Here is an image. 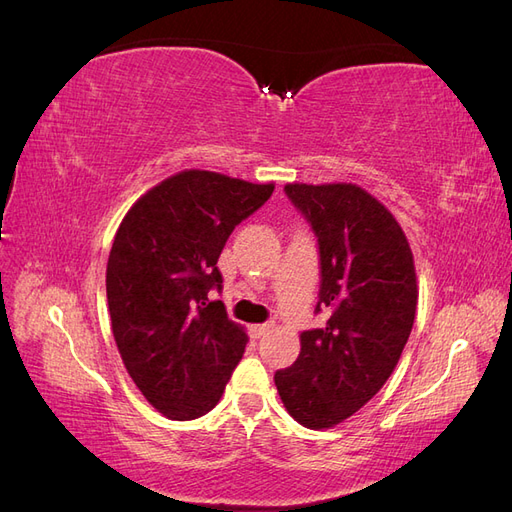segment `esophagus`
<instances>
[{"label": "esophagus", "mask_w": 512, "mask_h": 512, "mask_svg": "<svg viewBox=\"0 0 512 512\" xmlns=\"http://www.w3.org/2000/svg\"><path fill=\"white\" fill-rule=\"evenodd\" d=\"M269 329H271L269 322H265V324H254V327H252V335H254V337H262Z\"/></svg>", "instance_id": "1"}]
</instances>
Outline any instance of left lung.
Wrapping results in <instances>:
<instances>
[{"mask_svg":"<svg viewBox=\"0 0 512 512\" xmlns=\"http://www.w3.org/2000/svg\"><path fill=\"white\" fill-rule=\"evenodd\" d=\"M290 203L312 226L320 254L318 329L275 371L288 414L329 429L361 410L389 380L410 337L416 273L404 230L374 196L352 183H288Z\"/></svg>","mask_w":512,"mask_h":512,"instance_id":"left-lung-1","label":"left lung"}]
</instances>
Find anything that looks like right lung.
I'll list each match as a JSON object with an SVG mask.
<instances>
[{
  "mask_svg": "<svg viewBox=\"0 0 512 512\" xmlns=\"http://www.w3.org/2000/svg\"><path fill=\"white\" fill-rule=\"evenodd\" d=\"M273 188L183 170L138 198L117 230L106 267L113 335L130 378L168 418L207 414L241 361L247 335L209 292H222L230 232Z\"/></svg>",
  "mask_w": 512,
  "mask_h": 512,
  "instance_id": "obj_1",
  "label": "right lung"
}]
</instances>
